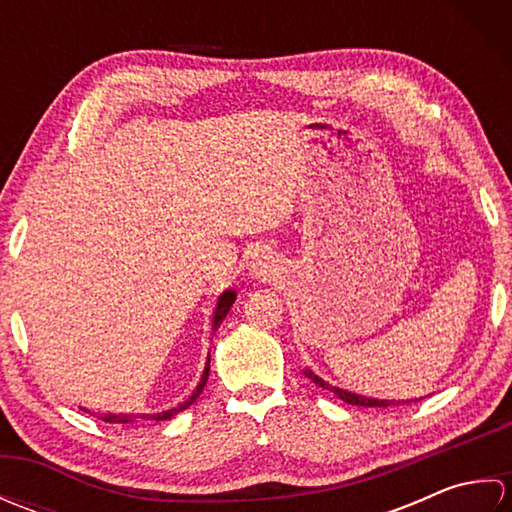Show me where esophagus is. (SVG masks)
Wrapping results in <instances>:
<instances>
[{"label":"esophagus","instance_id":"obj_1","mask_svg":"<svg viewBox=\"0 0 512 512\" xmlns=\"http://www.w3.org/2000/svg\"><path fill=\"white\" fill-rule=\"evenodd\" d=\"M250 275H253L255 279H259V281H266L270 275H275V262H273V257H268V255H257L255 259H253V264H250Z\"/></svg>","mask_w":512,"mask_h":512}]
</instances>
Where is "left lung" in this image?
Listing matches in <instances>:
<instances>
[{"label": "left lung", "mask_w": 512, "mask_h": 512, "mask_svg": "<svg viewBox=\"0 0 512 512\" xmlns=\"http://www.w3.org/2000/svg\"><path fill=\"white\" fill-rule=\"evenodd\" d=\"M303 374H306L312 383H317L319 387L323 389H330L332 394L339 396L343 402H347V405H356V407H389L394 405V400H378V398H369V396H361V394H354V391H347V389H341V387H334L330 383H325V380L321 376H317L312 372V369H303ZM402 402H411V400H402Z\"/></svg>", "instance_id": "8db88e82"}]
</instances>
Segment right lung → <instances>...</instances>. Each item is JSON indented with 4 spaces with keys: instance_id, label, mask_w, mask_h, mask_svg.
<instances>
[{
    "instance_id": "add662e5",
    "label": "right lung",
    "mask_w": 512,
    "mask_h": 512,
    "mask_svg": "<svg viewBox=\"0 0 512 512\" xmlns=\"http://www.w3.org/2000/svg\"><path fill=\"white\" fill-rule=\"evenodd\" d=\"M235 299H237V292L235 290H224L222 295H220V299H217V306H215V312H213V332L220 328L222 321L226 319L228 310H231V306L235 303ZM209 363H211V356L206 358V365H204V372H202V378H200L198 387L193 389V394L187 400H184L182 405L171 407V409L160 411V413H101V418L105 422H121V424L138 422V420H169V418H173V416H176V413H180V411L187 409L189 405H193V400L202 394V389L206 385V378H209V369H211ZM83 411H88V409H83Z\"/></svg>"
}]
</instances>
